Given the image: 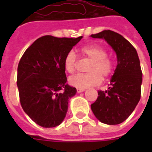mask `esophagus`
Masks as SVG:
<instances>
[{
	"label": "esophagus",
	"instance_id": "34e87169",
	"mask_svg": "<svg viewBox=\"0 0 152 152\" xmlns=\"http://www.w3.org/2000/svg\"><path fill=\"white\" fill-rule=\"evenodd\" d=\"M86 89H76V91H77V93H81V92H84Z\"/></svg>",
	"mask_w": 152,
	"mask_h": 152
}]
</instances>
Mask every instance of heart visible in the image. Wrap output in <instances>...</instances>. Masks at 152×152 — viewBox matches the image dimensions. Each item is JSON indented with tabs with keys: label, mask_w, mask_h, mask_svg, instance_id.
<instances>
[{
	"label": "heart",
	"mask_w": 152,
	"mask_h": 152,
	"mask_svg": "<svg viewBox=\"0 0 152 152\" xmlns=\"http://www.w3.org/2000/svg\"><path fill=\"white\" fill-rule=\"evenodd\" d=\"M83 57L90 61L86 74H77L71 76L69 83L77 89H86L89 86H97L103 79L110 76L114 71V63L107 57V50L101 45H91L81 48ZM64 68L68 73L72 74L76 71L78 57L73 50L68 51L63 61Z\"/></svg>",
	"instance_id": "obj_1"
}]
</instances>
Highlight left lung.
<instances>
[{
	"mask_svg": "<svg viewBox=\"0 0 152 152\" xmlns=\"http://www.w3.org/2000/svg\"><path fill=\"white\" fill-rule=\"evenodd\" d=\"M102 38L116 53L117 66L108 89L99 90L98 99L91 104L96 118L107 124H118L127 119L139 102L142 73L135 48L121 35L104 30L91 35Z\"/></svg>",
	"mask_w": 152,
	"mask_h": 152,
	"instance_id": "obj_1",
	"label": "left lung"
}]
</instances>
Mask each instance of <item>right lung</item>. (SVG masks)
I'll return each mask as SVG.
<instances>
[{"label": "right lung", "mask_w": 152, "mask_h": 152, "mask_svg": "<svg viewBox=\"0 0 152 152\" xmlns=\"http://www.w3.org/2000/svg\"><path fill=\"white\" fill-rule=\"evenodd\" d=\"M44 36L26 50L18 63L17 86L23 111L36 124L56 127L66 116L76 89L66 84L63 61L81 40Z\"/></svg>", "instance_id": "1"}]
</instances>
